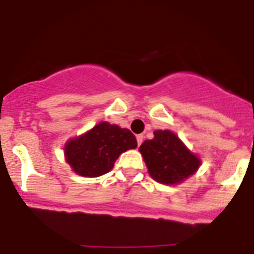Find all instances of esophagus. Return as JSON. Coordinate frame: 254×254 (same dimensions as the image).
I'll use <instances>...</instances> for the list:
<instances>
[{
  "instance_id": "34e87169",
  "label": "esophagus",
  "mask_w": 254,
  "mask_h": 254,
  "mask_svg": "<svg viewBox=\"0 0 254 254\" xmlns=\"http://www.w3.org/2000/svg\"><path fill=\"white\" fill-rule=\"evenodd\" d=\"M143 139H144V136H143L142 134H139V135H136V142H138V145L142 144Z\"/></svg>"
}]
</instances>
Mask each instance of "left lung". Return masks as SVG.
Masks as SVG:
<instances>
[{
	"label": "left lung",
	"instance_id": "obj_1",
	"mask_svg": "<svg viewBox=\"0 0 254 254\" xmlns=\"http://www.w3.org/2000/svg\"><path fill=\"white\" fill-rule=\"evenodd\" d=\"M153 139L139 147L152 179L165 185H176L195 174L200 158L183 143L171 130H156Z\"/></svg>",
	"mask_w": 254,
	"mask_h": 254
}]
</instances>
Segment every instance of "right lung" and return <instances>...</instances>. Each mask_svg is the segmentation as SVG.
<instances>
[{
  "label": "right lung",
  "mask_w": 254,
  "mask_h": 254,
  "mask_svg": "<svg viewBox=\"0 0 254 254\" xmlns=\"http://www.w3.org/2000/svg\"><path fill=\"white\" fill-rule=\"evenodd\" d=\"M136 148V139L129 129L101 121L84 134L65 143V161L75 174L97 178L114 167L119 156Z\"/></svg>",
  "instance_id": "1"
}]
</instances>
